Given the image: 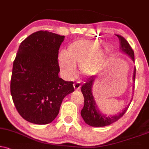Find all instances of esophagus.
Returning a JSON list of instances; mask_svg holds the SVG:
<instances>
[{"label": "esophagus", "instance_id": "1", "mask_svg": "<svg viewBox=\"0 0 149 149\" xmlns=\"http://www.w3.org/2000/svg\"><path fill=\"white\" fill-rule=\"evenodd\" d=\"M73 86H74L75 90H79L81 86V84L80 81H77L76 83L73 84Z\"/></svg>", "mask_w": 149, "mask_h": 149}]
</instances>
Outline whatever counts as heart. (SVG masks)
<instances>
[{
  "mask_svg": "<svg viewBox=\"0 0 149 149\" xmlns=\"http://www.w3.org/2000/svg\"><path fill=\"white\" fill-rule=\"evenodd\" d=\"M100 43L94 40H79L68 45L65 54L58 56V64L68 76L74 74L76 65H79L84 74L93 76L105 68L106 56L99 50Z\"/></svg>",
  "mask_w": 149,
  "mask_h": 149,
  "instance_id": "b5f03b06",
  "label": "heart"
}]
</instances>
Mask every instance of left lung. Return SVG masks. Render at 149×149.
Here are the masks:
<instances>
[{"mask_svg":"<svg viewBox=\"0 0 149 149\" xmlns=\"http://www.w3.org/2000/svg\"><path fill=\"white\" fill-rule=\"evenodd\" d=\"M116 36L119 38L120 50L122 52L126 53L134 61H135L134 52L131 45H129L128 41L123 36L120 35ZM135 73H136V68L135 67L133 77L134 83H135ZM95 79V76L91 77L87 80V81L82 86L81 89L84 97V106L82 108L81 111V115L83 117L86 124H88L91 126H95V127H103V126H106L110 125V124H112L113 123L117 122L119 119H120L127 111L129 104L127 106V107L124 108V110H123L122 113H119L118 115H115L112 117H107L106 115H104V114H102L99 111L94 100V97L93 95L92 88H93ZM133 88H135V86H133ZM131 101L132 100H131Z\"/></svg>","mask_w":149,"mask_h":149,"instance_id":"left-lung-1","label":"left lung"}]
</instances>
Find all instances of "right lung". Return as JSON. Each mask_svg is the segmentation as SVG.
<instances>
[{
  "label": "right lung",
  "instance_id": "obj_1",
  "mask_svg": "<svg viewBox=\"0 0 149 149\" xmlns=\"http://www.w3.org/2000/svg\"><path fill=\"white\" fill-rule=\"evenodd\" d=\"M64 36L38 31L18 47L13 63L10 91L20 115L36 124L51 123L62 101L74 92L73 81L58 77V54Z\"/></svg>",
  "mask_w": 149,
  "mask_h": 149
}]
</instances>
